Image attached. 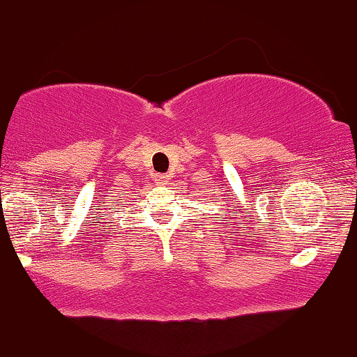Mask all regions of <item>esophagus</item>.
Wrapping results in <instances>:
<instances>
[{
    "label": "esophagus",
    "instance_id": "34e87169",
    "mask_svg": "<svg viewBox=\"0 0 357 357\" xmlns=\"http://www.w3.org/2000/svg\"><path fill=\"white\" fill-rule=\"evenodd\" d=\"M153 180H155V183H158V185H167V183H169V175L158 174V175H155Z\"/></svg>",
    "mask_w": 357,
    "mask_h": 357
}]
</instances>
